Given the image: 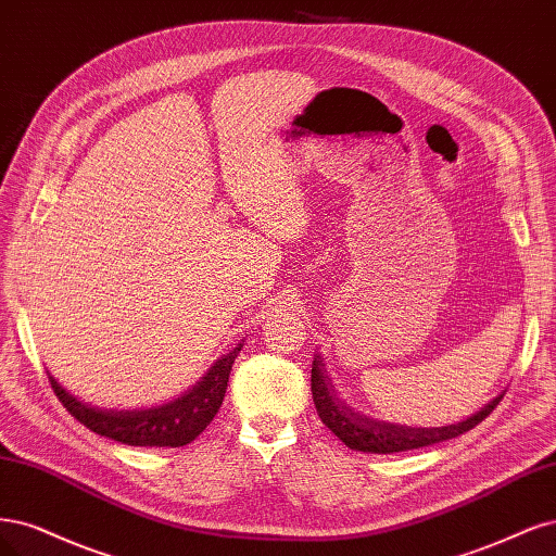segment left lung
<instances>
[{"label": "left lung", "instance_id": "8db88e82", "mask_svg": "<svg viewBox=\"0 0 556 556\" xmlns=\"http://www.w3.org/2000/svg\"><path fill=\"white\" fill-rule=\"evenodd\" d=\"M312 397L316 404V410L324 425L330 429L334 437L344 441L351 451L361 453H376V455H392V453H404V451H416V447H425L432 443H441L447 439H455L464 432H469L478 422L485 420L496 404L504 397L501 392L498 397L488 402L473 416L464 418L453 425L443 427H408L397 422H386L369 418L361 410L351 408L344 400H339L332 381L326 374L324 357L314 355L312 363Z\"/></svg>", "mask_w": 556, "mask_h": 556}]
</instances>
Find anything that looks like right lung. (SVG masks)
I'll use <instances>...</instances> for the list:
<instances>
[{
	"label": "right lung",
	"mask_w": 556,
	"mask_h": 556,
	"mask_svg": "<svg viewBox=\"0 0 556 556\" xmlns=\"http://www.w3.org/2000/svg\"><path fill=\"white\" fill-rule=\"evenodd\" d=\"M242 349V342L230 353L222 355L203 379L191 386L180 397L166 404L142 408H99L78 400L48 371L55 395L71 416L80 420L92 432L127 445L180 447L191 443L217 416L224 402L228 374Z\"/></svg>",
	"instance_id": "1"
}]
</instances>
